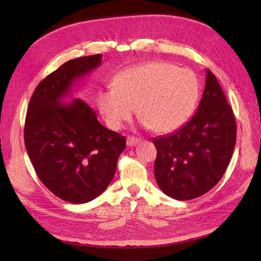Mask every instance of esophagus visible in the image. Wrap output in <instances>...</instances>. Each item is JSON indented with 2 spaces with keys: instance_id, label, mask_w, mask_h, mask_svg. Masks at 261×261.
<instances>
[{
  "instance_id": "esophagus-1",
  "label": "esophagus",
  "mask_w": 261,
  "mask_h": 261,
  "mask_svg": "<svg viewBox=\"0 0 261 261\" xmlns=\"http://www.w3.org/2000/svg\"><path fill=\"white\" fill-rule=\"evenodd\" d=\"M140 142V139L139 138H135V136H128L127 138V144L128 146H135V144H138Z\"/></svg>"
}]
</instances>
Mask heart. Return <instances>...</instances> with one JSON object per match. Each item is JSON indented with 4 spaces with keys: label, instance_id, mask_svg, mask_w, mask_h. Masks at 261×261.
<instances>
[{
    "label": "heart",
    "instance_id": "heart-1",
    "mask_svg": "<svg viewBox=\"0 0 261 261\" xmlns=\"http://www.w3.org/2000/svg\"><path fill=\"white\" fill-rule=\"evenodd\" d=\"M199 92V81L193 71L169 62L153 61L119 72L113 80V88L98 91L97 104L112 129H120L136 109L144 125L165 133L190 118Z\"/></svg>",
    "mask_w": 261,
    "mask_h": 261
}]
</instances>
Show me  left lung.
<instances>
[{"label": "left lung", "instance_id": "left-lung-1", "mask_svg": "<svg viewBox=\"0 0 261 261\" xmlns=\"http://www.w3.org/2000/svg\"><path fill=\"white\" fill-rule=\"evenodd\" d=\"M206 87L196 113L176 132L153 140L155 178L176 200L207 193L221 180L236 144V120L215 75L206 70Z\"/></svg>", "mask_w": 261, "mask_h": 261}]
</instances>
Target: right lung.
<instances>
[{"label": "right lung", "mask_w": 261, "mask_h": 261, "mask_svg": "<svg viewBox=\"0 0 261 261\" xmlns=\"http://www.w3.org/2000/svg\"><path fill=\"white\" fill-rule=\"evenodd\" d=\"M101 55L63 63L38 84L25 118L24 142L41 182L58 198L85 203L110 185L126 138L105 128L80 98L63 104L72 84L100 65Z\"/></svg>", "instance_id": "1"}]
</instances>
